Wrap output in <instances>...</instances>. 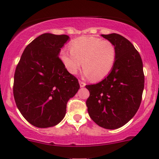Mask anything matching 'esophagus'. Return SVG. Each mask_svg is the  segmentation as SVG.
<instances>
[{
	"label": "esophagus",
	"instance_id": "1",
	"mask_svg": "<svg viewBox=\"0 0 159 159\" xmlns=\"http://www.w3.org/2000/svg\"><path fill=\"white\" fill-rule=\"evenodd\" d=\"M79 83H80V87H84V86H86V83H85L84 82L81 81V80H80Z\"/></svg>",
	"mask_w": 159,
	"mask_h": 159
}]
</instances>
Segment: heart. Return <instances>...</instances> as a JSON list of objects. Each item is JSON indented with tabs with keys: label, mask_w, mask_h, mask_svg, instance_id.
Here are the masks:
<instances>
[{
	"label": "heart",
	"mask_w": 159,
	"mask_h": 159,
	"mask_svg": "<svg viewBox=\"0 0 159 159\" xmlns=\"http://www.w3.org/2000/svg\"><path fill=\"white\" fill-rule=\"evenodd\" d=\"M70 51L62 49L60 59L66 71L77 74L83 65V75L93 81H100L110 74L117 59V50L111 42L88 36L72 41Z\"/></svg>",
	"instance_id": "heart-1"
}]
</instances>
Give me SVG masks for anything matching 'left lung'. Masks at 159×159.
<instances>
[{"mask_svg":"<svg viewBox=\"0 0 159 159\" xmlns=\"http://www.w3.org/2000/svg\"><path fill=\"white\" fill-rule=\"evenodd\" d=\"M112 42L117 59L110 74L97 84L86 85V107L93 120L106 129L124 126L139 108L144 86L142 60L130 41L116 33L101 34Z\"/></svg>","mask_w":159,"mask_h":159,"instance_id":"obj_1","label":"left lung"}]
</instances>
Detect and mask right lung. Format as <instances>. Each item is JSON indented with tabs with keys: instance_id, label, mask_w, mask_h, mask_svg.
<instances>
[{
	"instance_id": "1",
	"label": "right lung",
	"mask_w": 159,
	"mask_h": 159,
	"mask_svg": "<svg viewBox=\"0 0 159 159\" xmlns=\"http://www.w3.org/2000/svg\"><path fill=\"white\" fill-rule=\"evenodd\" d=\"M70 37L45 33L27 45L16 67L13 93L17 107L33 126L58 125L68 100L80 89L78 80L66 71L59 55Z\"/></svg>"
}]
</instances>
